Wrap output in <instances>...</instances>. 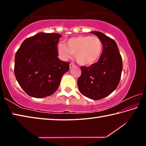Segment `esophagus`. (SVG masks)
<instances>
[{
  "label": "esophagus",
  "mask_w": 146,
  "mask_h": 146,
  "mask_svg": "<svg viewBox=\"0 0 146 146\" xmlns=\"http://www.w3.org/2000/svg\"><path fill=\"white\" fill-rule=\"evenodd\" d=\"M75 66V64H74V63H73V62H71V63H70V68H72L73 67H74V66Z\"/></svg>",
  "instance_id": "1"
}]
</instances>
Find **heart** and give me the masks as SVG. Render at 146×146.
Returning a JSON list of instances; mask_svg holds the SVG:
<instances>
[{
    "label": "heart",
    "mask_w": 146,
    "mask_h": 146,
    "mask_svg": "<svg viewBox=\"0 0 146 146\" xmlns=\"http://www.w3.org/2000/svg\"><path fill=\"white\" fill-rule=\"evenodd\" d=\"M103 43L95 36H79L71 38L66 46L59 44L58 50L62 57L68 59L71 54L81 66H90L99 60L103 51Z\"/></svg>",
    "instance_id": "1"
}]
</instances>
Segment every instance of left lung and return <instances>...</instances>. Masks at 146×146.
<instances>
[{"mask_svg":"<svg viewBox=\"0 0 146 146\" xmlns=\"http://www.w3.org/2000/svg\"><path fill=\"white\" fill-rule=\"evenodd\" d=\"M103 43V52L97 62L80 66L78 88L84 96L100 100L110 95L119 84L122 71V58L115 41L99 31L91 32Z\"/></svg>","mask_w":146,"mask_h":146,"instance_id":"1","label":"left lung"}]
</instances>
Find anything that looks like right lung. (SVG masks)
I'll return each mask as SVG.
<instances>
[{
  "mask_svg": "<svg viewBox=\"0 0 146 146\" xmlns=\"http://www.w3.org/2000/svg\"><path fill=\"white\" fill-rule=\"evenodd\" d=\"M56 33H39L25 39L15 57L14 73L17 82L29 96L44 98L55 92L70 62L59 59Z\"/></svg>",
  "mask_w": 146,
  "mask_h": 146,
  "instance_id": "add662e5",
  "label": "right lung"
}]
</instances>
